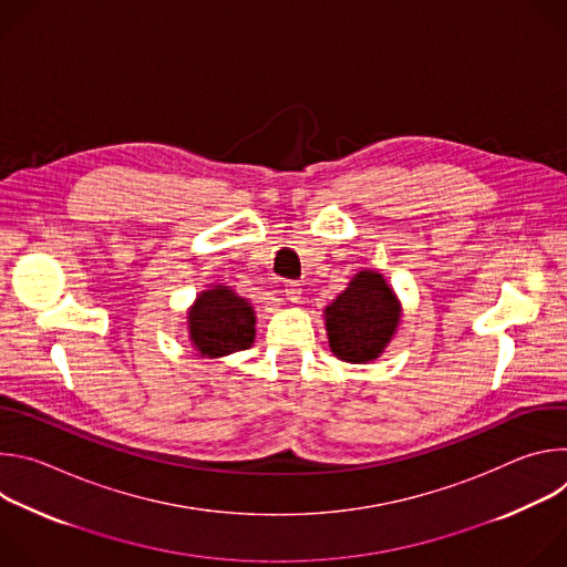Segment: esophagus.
I'll return each instance as SVG.
<instances>
[{
  "label": "esophagus",
  "instance_id": "esophagus-1",
  "mask_svg": "<svg viewBox=\"0 0 567 567\" xmlns=\"http://www.w3.org/2000/svg\"><path fill=\"white\" fill-rule=\"evenodd\" d=\"M282 293H285V298H287V300L298 302V300H300V293H302L300 282H296V280H287V282L282 285Z\"/></svg>",
  "mask_w": 567,
  "mask_h": 567
}]
</instances>
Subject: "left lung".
Instances as JSON below:
<instances>
[{
    "instance_id": "1",
    "label": "left lung",
    "mask_w": 567,
    "mask_h": 567,
    "mask_svg": "<svg viewBox=\"0 0 567 567\" xmlns=\"http://www.w3.org/2000/svg\"><path fill=\"white\" fill-rule=\"evenodd\" d=\"M399 322V305L383 276L361 271L326 309L332 352L350 363L377 359Z\"/></svg>"
}]
</instances>
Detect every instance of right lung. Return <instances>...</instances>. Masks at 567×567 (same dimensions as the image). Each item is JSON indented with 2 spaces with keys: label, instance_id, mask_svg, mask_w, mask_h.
<instances>
[{
  "label": "right lung",
  "instance_id": "obj_1",
  "mask_svg": "<svg viewBox=\"0 0 567 567\" xmlns=\"http://www.w3.org/2000/svg\"><path fill=\"white\" fill-rule=\"evenodd\" d=\"M188 320L190 341L208 359L249 350L256 339L254 307L221 285L197 296Z\"/></svg>",
  "mask_w": 567,
  "mask_h": 567
}]
</instances>
